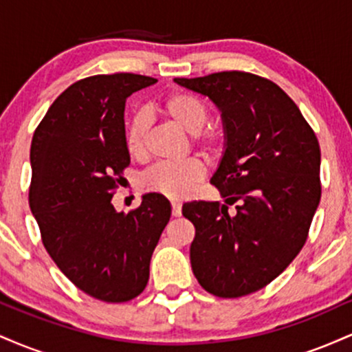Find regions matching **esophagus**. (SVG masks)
Listing matches in <instances>:
<instances>
[{"mask_svg": "<svg viewBox=\"0 0 352 352\" xmlns=\"http://www.w3.org/2000/svg\"><path fill=\"white\" fill-rule=\"evenodd\" d=\"M172 215L173 217H180L182 215V205L177 204V201H173V204H172Z\"/></svg>", "mask_w": 352, "mask_h": 352, "instance_id": "obj_1", "label": "esophagus"}]
</instances>
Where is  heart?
Here are the masks:
<instances>
[{"instance_id": "obj_1", "label": "heart", "mask_w": 352, "mask_h": 352, "mask_svg": "<svg viewBox=\"0 0 352 352\" xmlns=\"http://www.w3.org/2000/svg\"><path fill=\"white\" fill-rule=\"evenodd\" d=\"M164 114L177 127L192 135L193 144L210 159L220 155L223 137L217 129H204L208 122V109L195 96L185 91H173L162 102ZM147 119L135 116L125 132V148L132 159L145 155ZM205 177V164L197 157H190L179 164H159L145 172L140 179V187L148 193H157L165 199L182 200L192 193L195 185Z\"/></svg>"}]
</instances>
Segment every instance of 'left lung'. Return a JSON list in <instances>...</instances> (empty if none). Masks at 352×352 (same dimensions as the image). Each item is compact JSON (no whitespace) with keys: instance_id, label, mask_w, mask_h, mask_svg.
Listing matches in <instances>:
<instances>
[{"instance_id":"8db88e82","label":"left lung","mask_w":352,"mask_h":352,"mask_svg":"<svg viewBox=\"0 0 352 352\" xmlns=\"http://www.w3.org/2000/svg\"><path fill=\"white\" fill-rule=\"evenodd\" d=\"M175 82L220 109L227 140L210 180L225 205L182 207L195 227L193 274L213 296H246L280 276L306 243L321 199L316 134L293 99L261 76L223 71Z\"/></svg>"}]
</instances>
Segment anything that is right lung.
Here are the masks:
<instances>
[{
  "label": "right lung",
  "mask_w": 352,
  "mask_h": 352,
  "mask_svg": "<svg viewBox=\"0 0 352 352\" xmlns=\"http://www.w3.org/2000/svg\"><path fill=\"white\" fill-rule=\"evenodd\" d=\"M148 76L117 72L80 79L59 96L31 142L30 207L46 252L76 286L106 302L144 292L170 204L147 193L129 213L111 204L131 164L124 109Z\"/></svg>",
  "instance_id": "add662e5"
}]
</instances>
